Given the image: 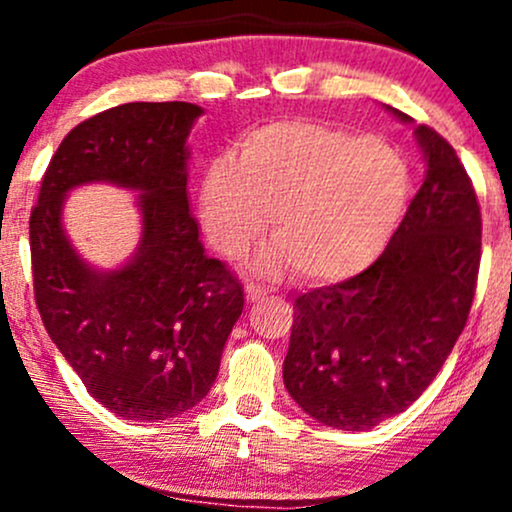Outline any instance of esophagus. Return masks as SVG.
I'll return each instance as SVG.
<instances>
[{
	"label": "esophagus",
	"mask_w": 512,
	"mask_h": 512,
	"mask_svg": "<svg viewBox=\"0 0 512 512\" xmlns=\"http://www.w3.org/2000/svg\"><path fill=\"white\" fill-rule=\"evenodd\" d=\"M269 293V289H264V286H257V284H248L245 286V296H248V301H260Z\"/></svg>",
	"instance_id": "obj_1"
}]
</instances>
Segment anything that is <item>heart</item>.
<instances>
[{
  "label": "heart",
  "mask_w": 512,
  "mask_h": 512,
  "mask_svg": "<svg viewBox=\"0 0 512 512\" xmlns=\"http://www.w3.org/2000/svg\"><path fill=\"white\" fill-rule=\"evenodd\" d=\"M409 168L370 134L279 120L240 139L238 161L211 163L199 192L207 236L226 257L245 255L274 214L264 272L317 284L349 279L385 248L409 199Z\"/></svg>",
  "instance_id": "obj_1"
}]
</instances>
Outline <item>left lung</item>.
Masks as SVG:
<instances>
[{"instance_id": "obj_1", "label": "left lung", "mask_w": 512, "mask_h": 512, "mask_svg": "<svg viewBox=\"0 0 512 512\" xmlns=\"http://www.w3.org/2000/svg\"><path fill=\"white\" fill-rule=\"evenodd\" d=\"M416 137L426 178L387 248L361 274L293 303L284 383L325 426L363 431L407 409L467 325L481 262L479 199L448 139L426 125Z\"/></svg>"}]
</instances>
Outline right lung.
Returning a JSON list of instances; mask_svg holds the SVG:
<instances>
[{"mask_svg":"<svg viewBox=\"0 0 512 512\" xmlns=\"http://www.w3.org/2000/svg\"><path fill=\"white\" fill-rule=\"evenodd\" d=\"M202 108L125 103L79 122L50 158L31 209L38 313L88 395L117 416L163 421L207 397L243 286L199 243L187 204V146ZM143 192L140 255L113 275L88 270L63 238L61 199L81 181Z\"/></svg>","mask_w":512,"mask_h":512,"instance_id":"obj_1","label":"right lung"}]
</instances>
